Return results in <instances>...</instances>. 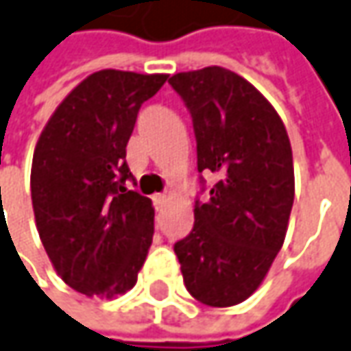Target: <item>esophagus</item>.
<instances>
[{
	"instance_id": "1",
	"label": "esophagus",
	"mask_w": 351,
	"mask_h": 351,
	"mask_svg": "<svg viewBox=\"0 0 351 351\" xmlns=\"http://www.w3.org/2000/svg\"><path fill=\"white\" fill-rule=\"evenodd\" d=\"M154 202H156L157 209H159V207H163V204L167 202V194H156L154 195Z\"/></svg>"
}]
</instances>
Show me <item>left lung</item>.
<instances>
[{
  "mask_svg": "<svg viewBox=\"0 0 351 351\" xmlns=\"http://www.w3.org/2000/svg\"><path fill=\"white\" fill-rule=\"evenodd\" d=\"M169 84L192 115L197 173L217 178L206 204L195 199L192 232L175 244L186 290L206 306H236L285 244L294 204L290 140L275 107L228 69L178 73Z\"/></svg>",
  "mask_w": 351,
  "mask_h": 351,
  "instance_id": "8db88e82",
  "label": "left lung"
}]
</instances>
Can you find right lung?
<instances>
[{
  "mask_svg": "<svg viewBox=\"0 0 351 351\" xmlns=\"http://www.w3.org/2000/svg\"><path fill=\"white\" fill-rule=\"evenodd\" d=\"M167 75L106 69L59 104L32 157L36 228L57 275L99 298L136 285L154 238L152 199L128 190L126 144Z\"/></svg>",
  "mask_w": 351,
  "mask_h": 351,
  "instance_id": "1",
  "label": "right lung"
}]
</instances>
